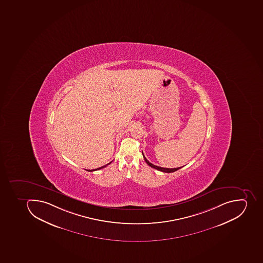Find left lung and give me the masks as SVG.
I'll list each match as a JSON object with an SVG mask.
<instances>
[{
    "label": "left lung",
    "instance_id": "8db88e82",
    "mask_svg": "<svg viewBox=\"0 0 263 263\" xmlns=\"http://www.w3.org/2000/svg\"><path fill=\"white\" fill-rule=\"evenodd\" d=\"M142 155H143L144 159H145V162L147 163L148 165L152 167V168H154V169L157 170V171H162V172H165V173H171V172H175V171H178V170L180 169L182 167H178V168H164V167H160L157 166V165H155V164H152V163L149 162V160H147V159L145 158V156H144L143 152H142Z\"/></svg>",
    "mask_w": 263,
    "mask_h": 263
}]
</instances>
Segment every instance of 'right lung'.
<instances>
[{
    "instance_id": "1",
    "label": "right lung",
    "mask_w": 263,
    "mask_h": 263,
    "mask_svg": "<svg viewBox=\"0 0 263 263\" xmlns=\"http://www.w3.org/2000/svg\"><path fill=\"white\" fill-rule=\"evenodd\" d=\"M111 162L108 163V164H105V165H103V166L99 167V168H98V169L95 170H88V171H99V170L103 169V168H104V167L107 166V165H108L109 164H111Z\"/></svg>"
}]
</instances>
